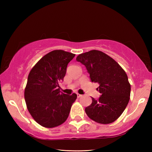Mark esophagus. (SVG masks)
<instances>
[{"mask_svg": "<svg viewBox=\"0 0 152 152\" xmlns=\"http://www.w3.org/2000/svg\"><path fill=\"white\" fill-rule=\"evenodd\" d=\"M82 95H80V94H79V93H77V97L78 98H80V97H81Z\"/></svg>", "mask_w": 152, "mask_h": 152, "instance_id": "esophagus-1", "label": "esophagus"}]
</instances>
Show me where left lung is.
Segmentation results:
<instances>
[{
  "label": "left lung",
  "mask_w": 152,
  "mask_h": 152,
  "mask_svg": "<svg viewBox=\"0 0 152 152\" xmlns=\"http://www.w3.org/2000/svg\"><path fill=\"white\" fill-rule=\"evenodd\" d=\"M76 61L84 64L92 82L99 86L101 95L85 111L96 123L109 124L115 121L125 110L130 99L131 85L125 70L108 55L99 50L80 54Z\"/></svg>",
  "instance_id": "left-lung-1"
}]
</instances>
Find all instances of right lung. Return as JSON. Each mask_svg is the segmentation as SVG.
<instances>
[{"mask_svg":"<svg viewBox=\"0 0 152 152\" xmlns=\"http://www.w3.org/2000/svg\"><path fill=\"white\" fill-rule=\"evenodd\" d=\"M75 54L53 50L45 55L33 67L25 89L28 112L38 124L46 128L57 127L66 120L77 95L60 92L67 64Z\"/></svg>","mask_w":152,"mask_h":152,"instance_id":"1","label":"right lung"}]
</instances>
